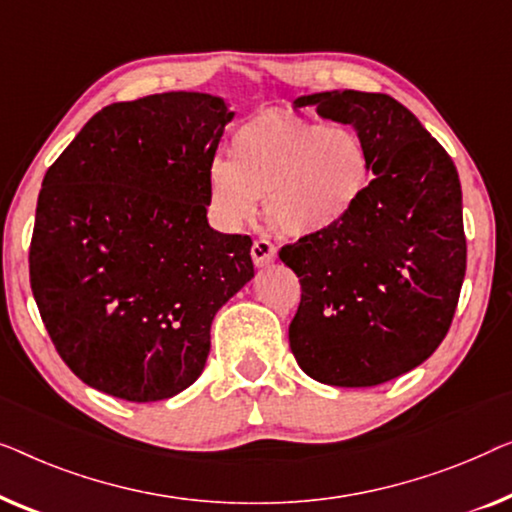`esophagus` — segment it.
I'll return each instance as SVG.
<instances>
[{"instance_id":"esophagus-1","label":"esophagus","mask_w":512,"mask_h":512,"mask_svg":"<svg viewBox=\"0 0 512 512\" xmlns=\"http://www.w3.org/2000/svg\"><path fill=\"white\" fill-rule=\"evenodd\" d=\"M250 255H253V262L257 266H266V264H271L273 259H276V246H273V243H269V241H264V239H257L253 243V248H250Z\"/></svg>"}]
</instances>
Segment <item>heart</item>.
Segmentation results:
<instances>
[{
	"label": "heart",
	"instance_id": "obj_1",
	"mask_svg": "<svg viewBox=\"0 0 512 512\" xmlns=\"http://www.w3.org/2000/svg\"><path fill=\"white\" fill-rule=\"evenodd\" d=\"M373 181V160L350 125H320L297 113L264 111L243 120L229 162L208 169L213 211L241 227L262 199L264 220L287 239H322L357 211Z\"/></svg>",
	"mask_w": 512,
	"mask_h": 512
}]
</instances>
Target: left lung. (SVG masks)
Here are the masks:
<instances>
[{
  "label": "left lung",
  "instance_id": "1",
  "mask_svg": "<svg viewBox=\"0 0 512 512\" xmlns=\"http://www.w3.org/2000/svg\"><path fill=\"white\" fill-rule=\"evenodd\" d=\"M292 106L355 127L373 160L369 190L341 229L280 250L301 283L292 355L318 383H387L420 366L455 315L466 273L455 162L390 95L331 90Z\"/></svg>",
  "mask_w": 512,
  "mask_h": 512
}]
</instances>
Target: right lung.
<instances>
[{
	"label": "right lung",
	"instance_id": "right-lung-1",
	"mask_svg": "<svg viewBox=\"0 0 512 512\" xmlns=\"http://www.w3.org/2000/svg\"><path fill=\"white\" fill-rule=\"evenodd\" d=\"M232 118L206 92L111 104L43 176L32 294L85 385L148 403L204 371L215 313L255 276L250 236L206 218L208 169Z\"/></svg>",
	"mask_w": 512,
	"mask_h": 512
}]
</instances>
